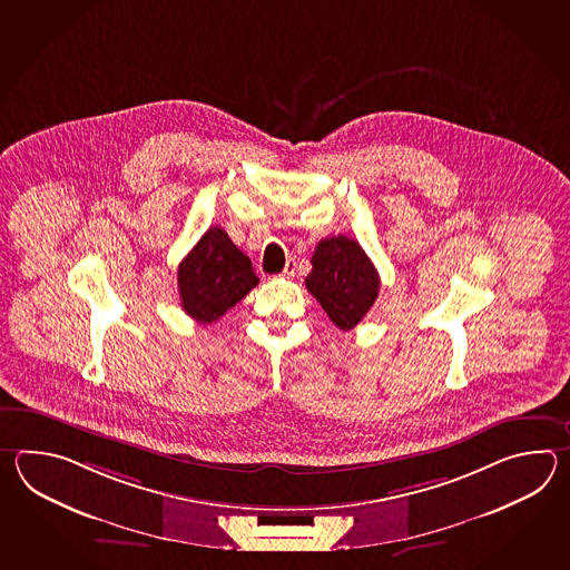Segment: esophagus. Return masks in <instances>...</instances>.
I'll use <instances>...</instances> for the list:
<instances>
[{
    "label": "esophagus",
    "mask_w": 570,
    "mask_h": 570,
    "mask_svg": "<svg viewBox=\"0 0 570 570\" xmlns=\"http://www.w3.org/2000/svg\"><path fill=\"white\" fill-rule=\"evenodd\" d=\"M295 273H297V263L295 261H287V265H285V271L281 273L285 279H291V277H295Z\"/></svg>",
    "instance_id": "esophagus-1"
}]
</instances>
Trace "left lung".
I'll return each mask as SVG.
<instances>
[{"label":"left lung","instance_id":"obj_1","mask_svg":"<svg viewBox=\"0 0 570 570\" xmlns=\"http://www.w3.org/2000/svg\"><path fill=\"white\" fill-rule=\"evenodd\" d=\"M379 285L375 265L356 240L340 234L315 246L305 287L340 330L346 332L363 322L379 295Z\"/></svg>","mask_w":570,"mask_h":570}]
</instances>
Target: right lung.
Wrapping results in <instances>:
<instances>
[{
	"label": "right lung",
	"mask_w": 570,
	"mask_h": 570,
	"mask_svg": "<svg viewBox=\"0 0 570 570\" xmlns=\"http://www.w3.org/2000/svg\"><path fill=\"white\" fill-rule=\"evenodd\" d=\"M185 314L199 324L218 322L222 315L258 285L250 258L218 226L209 230L185 256L177 271Z\"/></svg>",
	"instance_id": "right-lung-1"
}]
</instances>
